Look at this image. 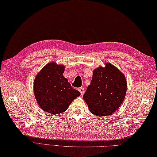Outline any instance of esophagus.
Here are the masks:
<instances>
[{
	"mask_svg": "<svg viewBox=\"0 0 157 157\" xmlns=\"http://www.w3.org/2000/svg\"><path fill=\"white\" fill-rule=\"evenodd\" d=\"M78 90H79L80 93H81V95H82L84 93H85V89H84L83 87H80V88H78Z\"/></svg>",
	"mask_w": 157,
	"mask_h": 157,
	"instance_id": "obj_1",
	"label": "esophagus"
}]
</instances>
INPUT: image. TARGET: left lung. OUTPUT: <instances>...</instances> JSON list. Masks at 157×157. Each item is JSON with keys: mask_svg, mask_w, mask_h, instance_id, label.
<instances>
[{"mask_svg": "<svg viewBox=\"0 0 157 157\" xmlns=\"http://www.w3.org/2000/svg\"><path fill=\"white\" fill-rule=\"evenodd\" d=\"M127 83L124 75L110 63L93 72L90 85L83 95L90 113L107 116L114 113L123 103Z\"/></svg>", "mask_w": 157, "mask_h": 157, "instance_id": "obj_1", "label": "left lung"}]
</instances>
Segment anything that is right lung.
Wrapping results in <instances>:
<instances>
[{"label":"right lung","mask_w":157,"mask_h":157,"mask_svg":"<svg viewBox=\"0 0 157 157\" xmlns=\"http://www.w3.org/2000/svg\"><path fill=\"white\" fill-rule=\"evenodd\" d=\"M64 67L55 63L47 64L36 75L34 93L38 104L44 111L58 114L65 111L81 93L64 77Z\"/></svg>","instance_id":"add662e5"}]
</instances>
